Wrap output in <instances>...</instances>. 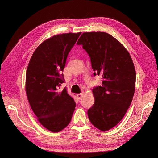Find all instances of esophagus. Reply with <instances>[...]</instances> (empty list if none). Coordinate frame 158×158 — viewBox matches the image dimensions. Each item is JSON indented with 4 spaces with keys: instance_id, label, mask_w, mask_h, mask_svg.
<instances>
[{
    "instance_id": "esophagus-1",
    "label": "esophagus",
    "mask_w": 158,
    "mask_h": 158,
    "mask_svg": "<svg viewBox=\"0 0 158 158\" xmlns=\"http://www.w3.org/2000/svg\"><path fill=\"white\" fill-rule=\"evenodd\" d=\"M83 95H84V94H83L82 93H80V94H78L76 95V96H77V98H78V99H81L82 98Z\"/></svg>"
}]
</instances>
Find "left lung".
<instances>
[{
	"label": "left lung",
	"mask_w": 158,
	"mask_h": 158,
	"mask_svg": "<svg viewBox=\"0 0 158 158\" xmlns=\"http://www.w3.org/2000/svg\"><path fill=\"white\" fill-rule=\"evenodd\" d=\"M77 45L88 54L94 75L103 79L101 86L92 89L95 102L88 110V118L100 131H108L130 107L135 90V66L125 47L107 33H83Z\"/></svg>",
	"instance_id": "obj_1"
}]
</instances>
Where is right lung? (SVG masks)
I'll return each instance as SVG.
<instances>
[{
	"label": "right lung",
	"mask_w": 158,
	"mask_h": 158,
	"mask_svg": "<svg viewBox=\"0 0 158 158\" xmlns=\"http://www.w3.org/2000/svg\"><path fill=\"white\" fill-rule=\"evenodd\" d=\"M81 32L54 35L41 44L33 52L26 76L28 102L38 121L52 132H58L70 123L76 103L64 88L62 72L66 58Z\"/></svg>",
	"instance_id": "1"
}]
</instances>
